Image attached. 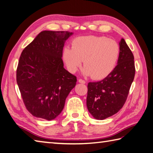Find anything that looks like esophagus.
Masks as SVG:
<instances>
[{
  "mask_svg": "<svg viewBox=\"0 0 153 153\" xmlns=\"http://www.w3.org/2000/svg\"><path fill=\"white\" fill-rule=\"evenodd\" d=\"M79 83H81V84H85L86 82L84 80H82V79H79Z\"/></svg>",
  "mask_w": 153,
  "mask_h": 153,
  "instance_id": "1",
  "label": "esophagus"
}]
</instances>
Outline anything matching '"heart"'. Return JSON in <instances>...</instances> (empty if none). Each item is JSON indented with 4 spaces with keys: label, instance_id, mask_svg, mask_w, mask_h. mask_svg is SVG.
Wrapping results in <instances>:
<instances>
[{
    "label": "heart",
    "instance_id": "1",
    "mask_svg": "<svg viewBox=\"0 0 153 153\" xmlns=\"http://www.w3.org/2000/svg\"><path fill=\"white\" fill-rule=\"evenodd\" d=\"M120 53V46L114 40L105 37L87 36L73 39L72 48L65 47L62 57L71 73H75L84 61L83 75L101 80L114 71Z\"/></svg>",
    "mask_w": 153,
    "mask_h": 153
}]
</instances>
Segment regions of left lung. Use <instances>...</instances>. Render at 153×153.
I'll list each match as a JSON object with an SVG mask.
<instances>
[{"label": "left lung", "mask_w": 153, "mask_h": 153, "mask_svg": "<svg viewBox=\"0 0 153 153\" xmlns=\"http://www.w3.org/2000/svg\"><path fill=\"white\" fill-rule=\"evenodd\" d=\"M117 66L110 75L100 81L88 84L86 105L96 120H103L117 113L126 101L135 76L131 51L121 38Z\"/></svg>", "instance_id": "1"}]
</instances>
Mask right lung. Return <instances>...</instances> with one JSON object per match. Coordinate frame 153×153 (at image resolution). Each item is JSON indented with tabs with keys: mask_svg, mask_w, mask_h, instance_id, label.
Returning a JSON list of instances; mask_svg holds the SVG:
<instances>
[{
	"mask_svg": "<svg viewBox=\"0 0 153 153\" xmlns=\"http://www.w3.org/2000/svg\"><path fill=\"white\" fill-rule=\"evenodd\" d=\"M70 32L42 31L21 53L16 81L25 105L36 117L52 120L61 114L76 77L63 67V49Z\"/></svg>",
	"mask_w": 153,
	"mask_h": 153,
	"instance_id": "right-lung-1",
	"label": "right lung"
}]
</instances>
